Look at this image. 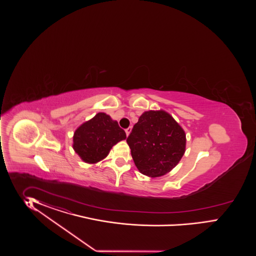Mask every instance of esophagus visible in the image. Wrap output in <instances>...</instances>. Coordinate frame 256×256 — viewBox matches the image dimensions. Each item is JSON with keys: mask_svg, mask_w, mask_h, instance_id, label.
Wrapping results in <instances>:
<instances>
[{"mask_svg": "<svg viewBox=\"0 0 256 256\" xmlns=\"http://www.w3.org/2000/svg\"><path fill=\"white\" fill-rule=\"evenodd\" d=\"M130 132H132V128H126V136H128Z\"/></svg>", "mask_w": 256, "mask_h": 256, "instance_id": "34e87169", "label": "esophagus"}]
</instances>
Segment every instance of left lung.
<instances>
[{"label": "left lung", "mask_w": 256, "mask_h": 256, "mask_svg": "<svg viewBox=\"0 0 256 256\" xmlns=\"http://www.w3.org/2000/svg\"><path fill=\"white\" fill-rule=\"evenodd\" d=\"M140 174L158 178L172 170L186 151V133L169 112H144L126 139Z\"/></svg>", "instance_id": "obj_1"}]
</instances>
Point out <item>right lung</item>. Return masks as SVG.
<instances>
[{"instance_id": "1", "label": "right lung", "mask_w": 256, "mask_h": 256, "mask_svg": "<svg viewBox=\"0 0 256 256\" xmlns=\"http://www.w3.org/2000/svg\"><path fill=\"white\" fill-rule=\"evenodd\" d=\"M126 139V132L105 112H98L74 132L72 148L84 162H100L117 142Z\"/></svg>"}]
</instances>
